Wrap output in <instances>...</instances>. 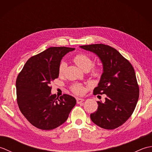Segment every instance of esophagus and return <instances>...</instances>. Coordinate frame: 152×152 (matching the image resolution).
<instances>
[{"label": "esophagus", "mask_w": 152, "mask_h": 152, "mask_svg": "<svg viewBox=\"0 0 152 152\" xmlns=\"http://www.w3.org/2000/svg\"><path fill=\"white\" fill-rule=\"evenodd\" d=\"M83 101H84V99H81V98H76V102L78 104H81V103Z\"/></svg>", "instance_id": "obj_1"}]
</instances>
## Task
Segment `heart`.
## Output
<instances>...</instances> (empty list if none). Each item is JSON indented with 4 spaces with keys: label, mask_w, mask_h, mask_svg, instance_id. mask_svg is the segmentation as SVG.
<instances>
[{
    "label": "heart",
    "mask_w": 152,
    "mask_h": 152,
    "mask_svg": "<svg viewBox=\"0 0 152 152\" xmlns=\"http://www.w3.org/2000/svg\"><path fill=\"white\" fill-rule=\"evenodd\" d=\"M73 61L74 62L77 64V66L83 71L89 70L91 69L93 64V62L91 58L84 53L77 54L76 56L74 57ZM65 66V63H61L59 66V69H58V73H59V76H62L63 74ZM101 70L99 68H94L91 71V74L94 76H99L101 75ZM71 89H72V91L74 93L78 95L82 94L83 93V91H84L83 87L80 84H74L72 86V87H71Z\"/></svg>",
    "instance_id": "heart-1"
}]
</instances>
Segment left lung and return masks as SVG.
Here are the masks:
<instances>
[{"instance_id":"8db88e82","label":"left lung","mask_w":152,"mask_h":152,"mask_svg":"<svg viewBox=\"0 0 152 152\" xmlns=\"http://www.w3.org/2000/svg\"><path fill=\"white\" fill-rule=\"evenodd\" d=\"M95 53L101 59L103 72L94 95L105 94L104 102L90 115L92 121L105 129H114L133 114L139 97L134 70L131 63L114 48L102 44L80 46ZM98 96H101L98 95Z\"/></svg>"}]
</instances>
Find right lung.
<instances>
[{
    "mask_svg": "<svg viewBox=\"0 0 152 152\" xmlns=\"http://www.w3.org/2000/svg\"><path fill=\"white\" fill-rule=\"evenodd\" d=\"M75 50L51 47L31 57L16 80L17 102L27 120L38 129L51 130L66 121L76 105L75 98L67 94L59 99L51 95V83L59 77L58 69L64 56Z\"/></svg>",
    "mask_w": 152,
    "mask_h": 152,
    "instance_id": "1",
    "label": "right lung"
}]
</instances>
